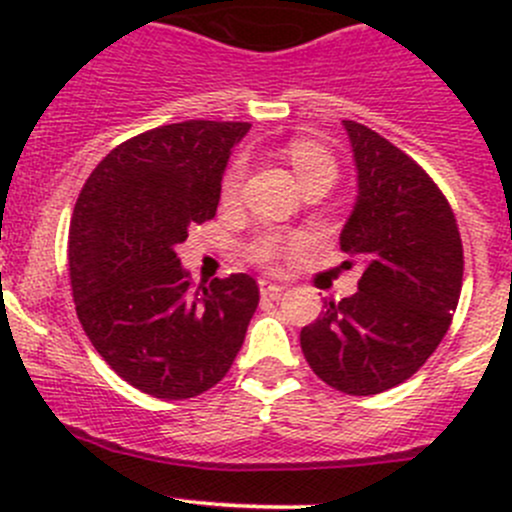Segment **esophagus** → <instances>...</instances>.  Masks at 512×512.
Listing matches in <instances>:
<instances>
[{"label":"esophagus","mask_w":512,"mask_h":512,"mask_svg":"<svg viewBox=\"0 0 512 512\" xmlns=\"http://www.w3.org/2000/svg\"><path fill=\"white\" fill-rule=\"evenodd\" d=\"M260 292L262 297H280V294L285 292V285H277V282H270V280H260Z\"/></svg>","instance_id":"34e87169"}]
</instances>
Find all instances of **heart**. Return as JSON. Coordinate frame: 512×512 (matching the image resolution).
I'll return each mask as SVG.
<instances>
[{
    "label": "heart",
    "mask_w": 512,
    "mask_h": 512,
    "mask_svg": "<svg viewBox=\"0 0 512 512\" xmlns=\"http://www.w3.org/2000/svg\"><path fill=\"white\" fill-rule=\"evenodd\" d=\"M287 156H289V160H292L294 170H297L299 183H304V180H309V178L337 180V173H339L337 160H334V156L327 151V148L319 146V143L307 141V138H294V141H289V146H287ZM240 183H242V165L235 163L227 168V173L223 178V198L225 200L235 198L237 190H240ZM297 245H299V237L267 230V232H260V235L252 237V240L247 242L245 250H247V257H250L252 262L272 267V265H277V260H280L287 250H292V247H297Z\"/></svg>",
    "instance_id": "heart-1"
}]
</instances>
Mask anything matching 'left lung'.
Instances as JSON below:
<instances>
[{
  "instance_id": "8db88e82",
  "label": "left lung",
  "mask_w": 512,
  "mask_h": 512,
  "mask_svg": "<svg viewBox=\"0 0 512 512\" xmlns=\"http://www.w3.org/2000/svg\"><path fill=\"white\" fill-rule=\"evenodd\" d=\"M344 128L359 198L339 247L364 275L352 297L324 302L299 344L324 384L371 396L411 379L446 337L463 287V245L446 195L414 158L361 123Z\"/></svg>"
}]
</instances>
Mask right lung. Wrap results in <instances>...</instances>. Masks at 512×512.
<instances>
[{
	"label": "right lung",
	"mask_w": 512,
	"mask_h": 512,
	"mask_svg": "<svg viewBox=\"0 0 512 512\" xmlns=\"http://www.w3.org/2000/svg\"><path fill=\"white\" fill-rule=\"evenodd\" d=\"M245 121H183L113 148L81 188L69 277L86 337L108 366L165 401L213 389L260 302L250 275L195 285L175 247L215 218L220 180Z\"/></svg>",
	"instance_id": "1"
}]
</instances>
